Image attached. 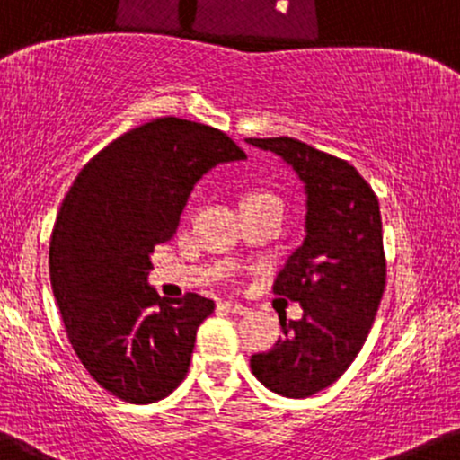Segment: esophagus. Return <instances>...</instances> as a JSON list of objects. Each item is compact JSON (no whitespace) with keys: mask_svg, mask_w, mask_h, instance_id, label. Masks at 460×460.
I'll list each match as a JSON object with an SVG mask.
<instances>
[{"mask_svg":"<svg viewBox=\"0 0 460 460\" xmlns=\"http://www.w3.org/2000/svg\"><path fill=\"white\" fill-rule=\"evenodd\" d=\"M225 310L226 312H234V314H249V307L244 304H238V301H225Z\"/></svg>","mask_w":460,"mask_h":460,"instance_id":"obj_1","label":"esophagus"}]
</instances>
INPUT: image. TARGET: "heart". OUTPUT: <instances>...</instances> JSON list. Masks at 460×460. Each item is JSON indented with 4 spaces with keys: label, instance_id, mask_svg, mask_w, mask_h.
<instances>
[{
    "label": "heart",
    "instance_id": "obj_1",
    "mask_svg": "<svg viewBox=\"0 0 460 460\" xmlns=\"http://www.w3.org/2000/svg\"><path fill=\"white\" fill-rule=\"evenodd\" d=\"M261 196H269V194H253V196H249V199H261ZM272 199H275V196H272Z\"/></svg>",
    "mask_w": 460,
    "mask_h": 460
}]
</instances>
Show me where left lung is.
Here are the masks:
<instances>
[{"label": "left lung", "mask_w": 460, "mask_h": 460, "mask_svg": "<svg viewBox=\"0 0 460 460\" xmlns=\"http://www.w3.org/2000/svg\"><path fill=\"white\" fill-rule=\"evenodd\" d=\"M246 144L275 153L304 183L305 238L272 286L304 307V316H279L284 338L251 358L261 385L301 400L334 385L369 336L386 284L380 205L358 170L338 156L292 137Z\"/></svg>", "instance_id": "obj_1"}]
</instances>
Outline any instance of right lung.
<instances>
[{"instance_id":"add662e5","label":"right lung","mask_w":460,"mask_h":460,"mask_svg":"<svg viewBox=\"0 0 460 460\" xmlns=\"http://www.w3.org/2000/svg\"><path fill=\"white\" fill-rule=\"evenodd\" d=\"M246 159L211 126L159 118L111 141L75 176L49 242V281L75 356L111 395L153 403L183 382L214 301L161 299L153 249L176 234L194 185Z\"/></svg>"}]
</instances>
